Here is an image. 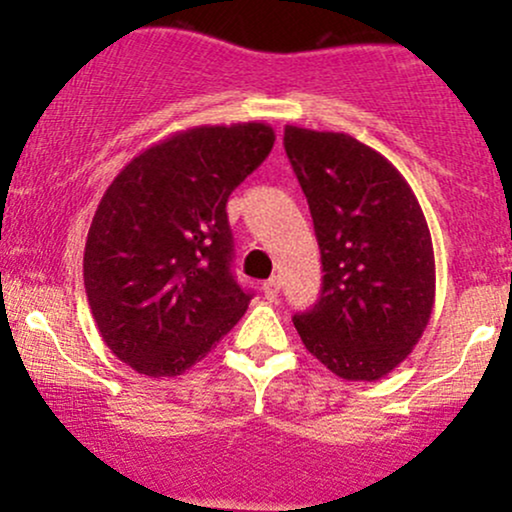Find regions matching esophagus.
Masks as SVG:
<instances>
[{"label":"esophagus","instance_id":"esophagus-1","mask_svg":"<svg viewBox=\"0 0 512 512\" xmlns=\"http://www.w3.org/2000/svg\"><path fill=\"white\" fill-rule=\"evenodd\" d=\"M262 291H264V298H267V301H274V298L279 296V279H276V276H272V279L264 281Z\"/></svg>","mask_w":512,"mask_h":512}]
</instances>
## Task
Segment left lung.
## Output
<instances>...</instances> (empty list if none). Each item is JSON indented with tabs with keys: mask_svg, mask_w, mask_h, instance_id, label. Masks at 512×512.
Instances as JSON below:
<instances>
[{
	"mask_svg": "<svg viewBox=\"0 0 512 512\" xmlns=\"http://www.w3.org/2000/svg\"><path fill=\"white\" fill-rule=\"evenodd\" d=\"M284 149L325 272L320 301L293 325L334 375L373 383L411 354L431 320L436 260L426 216L402 173L349 134L286 125Z\"/></svg>",
	"mask_w": 512,
	"mask_h": 512,
	"instance_id": "obj_1",
	"label": "left lung"
}]
</instances>
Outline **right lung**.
I'll list each match as a JSON object with an SVG mask.
<instances>
[{
	"instance_id": "right-lung-1",
	"label": "right lung",
	"mask_w": 512,
	"mask_h": 512,
	"mask_svg": "<svg viewBox=\"0 0 512 512\" xmlns=\"http://www.w3.org/2000/svg\"><path fill=\"white\" fill-rule=\"evenodd\" d=\"M274 139L264 122L185 129L134 156L105 190L84 286L103 342L137 373L182 375L248 310L226 202Z\"/></svg>"
}]
</instances>
